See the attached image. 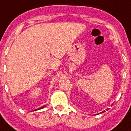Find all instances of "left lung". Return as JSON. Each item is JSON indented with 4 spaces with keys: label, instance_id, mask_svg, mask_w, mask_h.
I'll return each instance as SVG.
<instances>
[{
    "label": "left lung",
    "instance_id": "8db88e82",
    "mask_svg": "<svg viewBox=\"0 0 131 131\" xmlns=\"http://www.w3.org/2000/svg\"><path fill=\"white\" fill-rule=\"evenodd\" d=\"M108 110V109H107V110ZM104 112H105V111H103V112H101V113H103ZM100 113H99V114H100Z\"/></svg>",
    "mask_w": 131,
    "mask_h": 131
}]
</instances>
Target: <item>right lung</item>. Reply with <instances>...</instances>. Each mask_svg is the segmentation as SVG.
I'll return each mask as SVG.
<instances>
[{
    "instance_id": "obj_1",
    "label": "right lung",
    "mask_w": 131,
    "mask_h": 131,
    "mask_svg": "<svg viewBox=\"0 0 131 131\" xmlns=\"http://www.w3.org/2000/svg\"><path fill=\"white\" fill-rule=\"evenodd\" d=\"M45 106H46V105H43V106H41V107L40 108H37V109H36L35 110H34V111H36V110H40V109H42L43 108H44L45 107Z\"/></svg>"
}]
</instances>
